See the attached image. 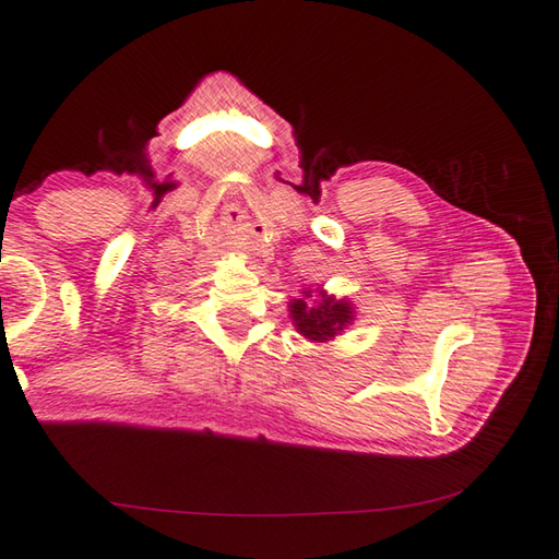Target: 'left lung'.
Wrapping results in <instances>:
<instances>
[{"mask_svg":"<svg viewBox=\"0 0 559 559\" xmlns=\"http://www.w3.org/2000/svg\"><path fill=\"white\" fill-rule=\"evenodd\" d=\"M288 312L296 330L312 344L332 342L357 320L352 300L334 298L322 288L318 293L302 290L300 298L290 300Z\"/></svg>","mask_w":559,"mask_h":559,"instance_id":"1","label":"left lung"}]
</instances>
